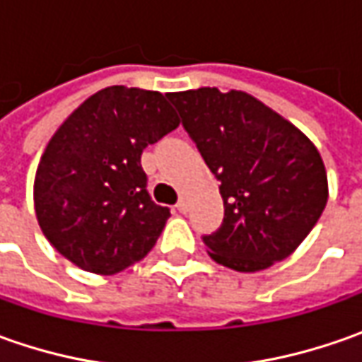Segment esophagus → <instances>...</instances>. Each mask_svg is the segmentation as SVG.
Here are the masks:
<instances>
[{
  "label": "esophagus",
  "mask_w": 362,
  "mask_h": 362,
  "mask_svg": "<svg viewBox=\"0 0 362 362\" xmlns=\"http://www.w3.org/2000/svg\"><path fill=\"white\" fill-rule=\"evenodd\" d=\"M177 209H179L181 214H185V211H187V199H185V197H181V199H179V203H177Z\"/></svg>",
  "instance_id": "34e87169"
}]
</instances>
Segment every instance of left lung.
Segmentation results:
<instances>
[{
	"label": "left lung",
	"mask_w": 362,
	"mask_h": 362,
	"mask_svg": "<svg viewBox=\"0 0 362 362\" xmlns=\"http://www.w3.org/2000/svg\"><path fill=\"white\" fill-rule=\"evenodd\" d=\"M183 127L221 181L226 216L203 235L209 257L259 272L290 256L320 219L328 179L314 143L243 90L169 92Z\"/></svg>",
	"instance_id": "obj_1"
}]
</instances>
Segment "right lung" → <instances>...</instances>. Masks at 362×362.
I'll return each instance as SVG.
<instances>
[{"mask_svg":"<svg viewBox=\"0 0 362 362\" xmlns=\"http://www.w3.org/2000/svg\"><path fill=\"white\" fill-rule=\"evenodd\" d=\"M177 127L167 94L108 86L52 134L35 171L34 207L66 259L110 276L153 250L171 214L148 197L141 155Z\"/></svg>","mask_w":362,"mask_h":362,"instance_id":"add662e5","label":"right lung"}]
</instances>
